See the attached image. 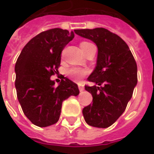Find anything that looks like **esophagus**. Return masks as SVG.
<instances>
[{
	"mask_svg": "<svg viewBox=\"0 0 154 154\" xmlns=\"http://www.w3.org/2000/svg\"><path fill=\"white\" fill-rule=\"evenodd\" d=\"M79 90L82 92V91H84V87L83 86H81V85H79Z\"/></svg>",
	"mask_w": 154,
	"mask_h": 154,
	"instance_id": "obj_1",
	"label": "esophagus"
}]
</instances>
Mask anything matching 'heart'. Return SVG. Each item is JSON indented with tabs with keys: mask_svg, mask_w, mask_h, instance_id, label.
<instances>
[{
	"mask_svg": "<svg viewBox=\"0 0 154 154\" xmlns=\"http://www.w3.org/2000/svg\"><path fill=\"white\" fill-rule=\"evenodd\" d=\"M88 42H82L81 44V46L85 45V44H88ZM88 73L89 71L88 69L81 68V67H77V66L71 67V68H69V69L66 71L67 76H68L71 80H73V81H80L83 77H85Z\"/></svg>",
	"mask_w": 154,
	"mask_h": 154,
	"instance_id": "heart-1",
	"label": "heart"
}]
</instances>
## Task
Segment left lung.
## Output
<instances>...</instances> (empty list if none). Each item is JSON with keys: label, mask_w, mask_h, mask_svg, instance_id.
Masks as SVG:
<instances>
[{"label": "left lung", "mask_w": 154, "mask_h": 154, "mask_svg": "<svg viewBox=\"0 0 154 154\" xmlns=\"http://www.w3.org/2000/svg\"><path fill=\"white\" fill-rule=\"evenodd\" d=\"M74 32L98 48L96 66L88 77L96 85L85 86L93 96V104L83 108L84 119L89 126L106 128L119 119L132 98L137 85L136 61L127 43L106 28Z\"/></svg>", "instance_id": "obj_1"}]
</instances>
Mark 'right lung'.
<instances>
[{
    "label": "right lung",
    "instance_id": "add662e5",
    "mask_svg": "<svg viewBox=\"0 0 154 154\" xmlns=\"http://www.w3.org/2000/svg\"><path fill=\"white\" fill-rule=\"evenodd\" d=\"M74 37L73 31L52 28L31 39L15 63V88L22 111L34 125L46 127L60 119L66 99L80 94L66 77L54 88L50 77L58 73L61 52Z\"/></svg>",
    "mask_w": 154,
    "mask_h": 154
}]
</instances>
